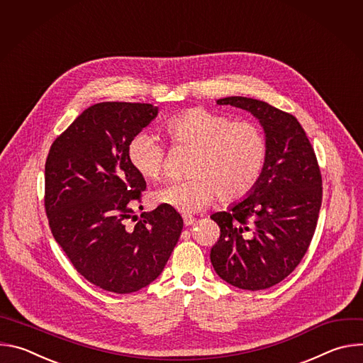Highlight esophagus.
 I'll list each match as a JSON object with an SVG mask.
<instances>
[{"label":"esophagus","mask_w":363,"mask_h":363,"mask_svg":"<svg viewBox=\"0 0 363 363\" xmlns=\"http://www.w3.org/2000/svg\"><path fill=\"white\" fill-rule=\"evenodd\" d=\"M182 218H184V224H185V227L192 225V224H194V221H195V218H194L192 216H184Z\"/></svg>","instance_id":"34e87169"}]
</instances>
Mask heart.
Here are the masks:
<instances>
[{
  "label": "heart",
  "mask_w": 363,
  "mask_h": 363,
  "mask_svg": "<svg viewBox=\"0 0 363 363\" xmlns=\"http://www.w3.org/2000/svg\"><path fill=\"white\" fill-rule=\"evenodd\" d=\"M175 146L194 150L186 179L168 181L152 192V199L177 211L192 214L217 196L230 203L247 198L260 182L267 164L269 143L254 122L238 121L194 108L164 123ZM132 168L145 179H158L164 171L165 147L158 138L140 132L128 146Z\"/></svg>",
  "instance_id": "heart-1"
}]
</instances>
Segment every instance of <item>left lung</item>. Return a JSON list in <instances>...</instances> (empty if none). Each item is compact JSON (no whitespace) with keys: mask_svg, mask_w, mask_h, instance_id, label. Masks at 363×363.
Segmentation results:
<instances>
[{"mask_svg":"<svg viewBox=\"0 0 363 363\" xmlns=\"http://www.w3.org/2000/svg\"><path fill=\"white\" fill-rule=\"evenodd\" d=\"M217 105L250 112L269 143L267 164L255 189L216 213L220 238L211 248L216 273L242 290H263L284 280L313 238L322 205V175L315 150L297 119L266 101L230 96Z\"/></svg>","mask_w":363,"mask_h":363,"instance_id":"8db88e82","label":"left lung"}]
</instances>
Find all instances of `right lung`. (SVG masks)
<instances>
[{
    "label": "right lung",
    "instance_id": "obj_1",
    "mask_svg": "<svg viewBox=\"0 0 363 363\" xmlns=\"http://www.w3.org/2000/svg\"><path fill=\"white\" fill-rule=\"evenodd\" d=\"M157 115L149 103H97L53 142L45 161L44 205L55 240L86 280L118 294L162 273L184 227L167 205L138 222L133 216L146 182L132 168L128 146Z\"/></svg>",
    "mask_w": 363,
    "mask_h": 363
}]
</instances>
